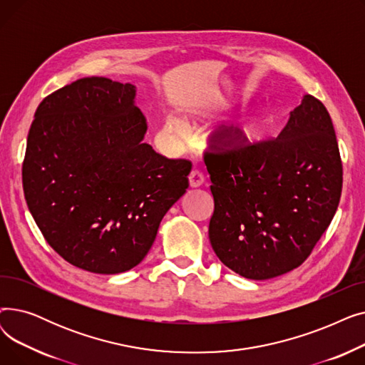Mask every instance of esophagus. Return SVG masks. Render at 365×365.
Segmentation results:
<instances>
[{
	"label": "esophagus",
	"instance_id": "34e87169",
	"mask_svg": "<svg viewBox=\"0 0 365 365\" xmlns=\"http://www.w3.org/2000/svg\"><path fill=\"white\" fill-rule=\"evenodd\" d=\"M204 183V175L200 170H192L189 175V185L192 187H198Z\"/></svg>",
	"mask_w": 365,
	"mask_h": 365
}]
</instances>
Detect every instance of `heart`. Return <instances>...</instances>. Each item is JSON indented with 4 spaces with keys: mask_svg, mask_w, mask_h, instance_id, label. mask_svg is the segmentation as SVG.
Returning a JSON list of instances; mask_svg holds the SVG:
<instances>
[{
    "mask_svg": "<svg viewBox=\"0 0 365 365\" xmlns=\"http://www.w3.org/2000/svg\"><path fill=\"white\" fill-rule=\"evenodd\" d=\"M164 133L171 142H176V143L185 142L189 136V130H187L186 124H183L176 117H168L165 120ZM255 139H256V130L252 125H245L240 130V133L234 134V136H231V138H227L225 142V146L226 148H240L241 145H245Z\"/></svg>",
    "mask_w": 365,
    "mask_h": 365,
    "instance_id": "obj_1",
    "label": "heart"
}]
</instances>
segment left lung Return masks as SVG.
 <instances>
[{
  "mask_svg": "<svg viewBox=\"0 0 365 365\" xmlns=\"http://www.w3.org/2000/svg\"><path fill=\"white\" fill-rule=\"evenodd\" d=\"M237 133L223 125L205 152L215 198L208 238L229 269L269 279L300 266L331 223L343 183L339 145L329 110L311 94L277 139L223 148Z\"/></svg>",
  "mask_w": 365,
  "mask_h": 365,
  "instance_id": "8db88e82",
  "label": "left lung"
}]
</instances>
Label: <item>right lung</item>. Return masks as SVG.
<instances>
[{"label":"right lung","mask_w":365,"mask_h":365,"mask_svg":"<svg viewBox=\"0 0 365 365\" xmlns=\"http://www.w3.org/2000/svg\"><path fill=\"white\" fill-rule=\"evenodd\" d=\"M136 87L76 80L40 103L22 167L29 212L53 250L93 274L139 264L192 164L143 143Z\"/></svg>","instance_id":"add662e5"}]
</instances>
